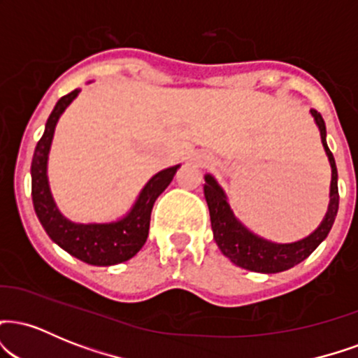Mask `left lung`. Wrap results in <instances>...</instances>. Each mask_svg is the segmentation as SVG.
I'll return each instance as SVG.
<instances>
[{
	"label": "left lung",
	"instance_id": "left-lung-1",
	"mask_svg": "<svg viewBox=\"0 0 358 358\" xmlns=\"http://www.w3.org/2000/svg\"><path fill=\"white\" fill-rule=\"evenodd\" d=\"M79 92L80 89H76L67 96L60 97L48 116L45 133L36 143L34 159H31V199H34L35 213L40 224L43 225L45 232L55 244L87 264L113 266L131 259L145 245L148 231H150L151 208L162 193V185L171 173V170L156 173L139 193L133 208L116 222L79 224L62 215L53 202L50 187H48L47 162L57 121Z\"/></svg>",
	"mask_w": 358,
	"mask_h": 358
}]
</instances>
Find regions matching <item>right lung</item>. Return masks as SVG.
<instances>
[{
    "label": "right lung",
    "instance_id": "add662e5",
    "mask_svg": "<svg viewBox=\"0 0 358 358\" xmlns=\"http://www.w3.org/2000/svg\"><path fill=\"white\" fill-rule=\"evenodd\" d=\"M316 124L320 127L322 134V143L324 151H327L328 159L331 165V188H330V205L316 231L306 239L294 242V244H273V242L262 241L250 234L239 220L234 217L229 207L227 199L222 188L217 185L213 178H207L210 187H205V199H207L208 210H210L212 231L215 236L217 244L222 252L231 257L241 268L256 271V273H281V271L291 269L293 266L299 264L303 259L310 256L313 250L324 241V237L330 232L334 225L336 212H338V173H336L335 158L331 155L330 148L327 145V127L322 114L311 110Z\"/></svg>",
    "mask_w": 358,
    "mask_h": 358
}]
</instances>
